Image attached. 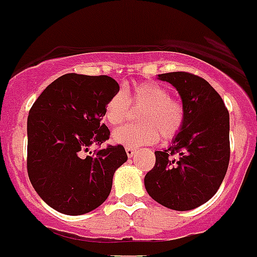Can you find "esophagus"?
Segmentation results:
<instances>
[{"instance_id": "34e87169", "label": "esophagus", "mask_w": 257, "mask_h": 257, "mask_svg": "<svg viewBox=\"0 0 257 257\" xmlns=\"http://www.w3.org/2000/svg\"><path fill=\"white\" fill-rule=\"evenodd\" d=\"M136 153V149L133 148V146H126V154L128 158H133L134 154Z\"/></svg>"}]
</instances>
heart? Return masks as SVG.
Masks as SVG:
<instances>
[{
    "mask_svg": "<svg viewBox=\"0 0 257 257\" xmlns=\"http://www.w3.org/2000/svg\"><path fill=\"white\" fill-rule=\"evenodd\" d=\"M131 99L128 100V98ZM131 106L140 109L139 124H126L113 133V140L127 146L155 143L161 135L165 141L173 140L183 130L185 108L178 99L170 97V90L156 82H140L131 87L127 96L117 90L107 99L103 117L111 126L123 123L131 113Z\"/></svg>",
    "mask_w": 257,
    "mask_h": 257,
    "instance_id": "obj_1",
    "label": "heart"
}]
</instances>
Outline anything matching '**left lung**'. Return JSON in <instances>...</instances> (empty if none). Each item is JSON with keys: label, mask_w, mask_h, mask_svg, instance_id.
<instances>
[{"label": "left lung", "mask_w": 257, "mask_h": 257, "mask_svg": "<svg viewBox=\"0 0 257 257\" xmlns=\"http://www.w3.org/2000/svg\"><path fill=\"white\" fill-rule=\"evenodd\" d=\"M179 92L185 108L183 130L169 149L155 151L145 175L149 195L174 211H189L217 193L229 163V113L203 78L188 72L159 74Z\"/></svg>", "instance_id": "8db88e82"}]
</instances>
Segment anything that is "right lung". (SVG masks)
<instances>
[{
    "label": "right lung",
    "instance_id": "obj_1",
    "mask_svg": "<svg viewBox=\"0 0 257 257\" xmlns=\"http://www.w3.org/2000/svg\"><path fill=\"white\" fill-rule=\"evenodd\" d=\"M119 90L108 75L68 73L49 84L28 117V174L46 204L79 216L101 206L109 195L117 168L127 160L122 145H107L108 127L101 123L107 99Z\"/></svg>",
    "mask_w": 257,
    "mask_h": 257
}]
</instances>
